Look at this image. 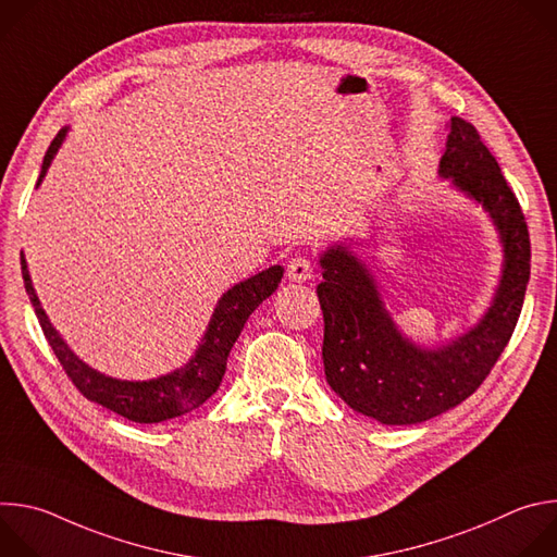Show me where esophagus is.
Returning a JSON list of instances; mask_svg holds the SVG:
<instances>
[{
  "mask_svg": "<svg viewBox=\"0 0 557 557\" xmlns=\"http://www.w3.org/2000/svg\"><path fill=\"white\" fill-rule=\"evenodd\" d=\"M286 275L293 282H308L312 277V260L308 256H295L286 267Z\"/></svg>",
  "mask_w": 557,
  "mask_h": 557,
  "instance_id": "1",
  "label": "esophagus"
}]
</instances>
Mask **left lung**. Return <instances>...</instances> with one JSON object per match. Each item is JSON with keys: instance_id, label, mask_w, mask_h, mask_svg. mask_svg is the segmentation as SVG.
Masks as SVG:
<instances>
[{"instance_id": "1", "label": "left lung", "mask_w": 557, "mask_h": 557, "mask_svg": "<svg viewBox=\"0 0 557 557\" xmlns=\"http://www.w3.org/2000/svg\"><path fill=\"white\" fill-rule=\"evenodd\" d=\"M438 174L490 211L505 245L503 280L479 326L423 350L396 331L372 275L346 247L320 260L326 381L355 412L383 425L428 421L479 389L513 335L529 282L531 243L520 202L479 129L460 116H451Z\"/></svg>"}]
</instances>
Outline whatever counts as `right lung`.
<instances>
[{"label":"right lung","mask_w":557,"mask_h":557,"mask_svg":"<svg viewBox=\"0 0 557 557\" xmlns=\"http://www.w3.org/2000/svg\"><path fill=\"white\" fill-rule=\"evenodd\" d=\"M65 136V129H61L41 163V174L39 183L52 161V156L57 153L61 140ZM37 183V185H39ZM22 275H24V286L30 297V304L35 306V314L41 324V331L57 355L61 368L65 370L67 379L74 383V387L82 392L86 399L134 421V423H161L168 419L183 417L198 406H202L209 396L220 387V381L226 370V357L235 344V339L240 337L249 314L277 288L284 269L282 267H271L240 284H235L231 290H226L215 312L209 322V329L205 333V339L200 348L196 350V357L181 370L165 374L161 379H151V381H119L110 379L92 368H88L82 359H78L65 342L59 337V333L52 329L48 322V317L35 295V288L30 284V275L26 269V260L22 256Z\"/></svg>","instance_id":"right-lung-1"}]
</instances>
